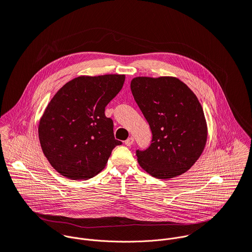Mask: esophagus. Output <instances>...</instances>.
Masks as SVG:
<instances>
[{
  "mask_svg": "<svg viewBox=\"0 0 252 252\" xmlns=\"http://www.w3.org/2000/svg\"><path fill=\"white\" fill-rule=\"evenodd\" d=\"M133 142H134V138H133L132 136H130V137H128V138L125 141V145L127 146V147H130Z\"/></svg>",
  "mask_w": 252,
  "mask_h": 252,
  "instance_id": "obj_1",
  "label": "esophagus"
}]
</instances>
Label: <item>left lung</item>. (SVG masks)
I'll list each match as a JSON object with an SVG mask.
<instances>
[{"label": "left lung", "instance_id": "8db88e82", "mask_svg": "<svg viewBox=\"0 0 252 252\" xmlns=\"http://www.w3.org/2000/svg\"><path fill=\"white\" fill-rule=\"evenodd\" d=\"M130 90L153 132L150 148L136 151L140 167L160 179L187 172L207 139L204 113L194 93L175 77H136Z\"/></svg>", "mask_w": 252, "mask_h": 252}]
</instances>
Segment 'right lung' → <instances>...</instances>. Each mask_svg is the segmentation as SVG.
<instances>
[{"label": "right lung", "instance_id": "1", "mask_svg": "<svg viewBox=\"0 0 252 252\" xmlns=\"http://www.w3.org/2000/svg\"><path fill=\"white\" fill-rule=\"evenodd\" d=\"M125 75L81 76L63 85L40 120L43 153L62 175L89 179L106 165L115 147L114 123L104 109L122 90Z\"/></svg>", "mask_w": 252, "mask_h": 252}]
</instances>
